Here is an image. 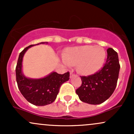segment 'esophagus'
<instances>
[{"mask_svg": "<svg viewBox=\"0 0 134 134\" xmlns=\"http://www.w3.org/2000/svg\"><path fill=\"white\" fill-rule=\"evenodd\" d=\"M74 76H75L74 74L72 72H70V78L73 77Z\"/></svg>", "mask_w": 134, "mask_h": 134, "instance_id": "obj_1", "label": "esophagus"}]
</instances>
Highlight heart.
Returning a JSON list of instances; mask_svg holds the SVG:
<instances>
[{"instance_id": "1", "label": "heart", "mask_w": 134, "mask_h": 134, "mask_svg": "<svg viewBox=\"0 0 134 134\" xmlns=\"http://www.w3.org/2000/svg\"><path fill=\"white\" fill-rule=\"evenodd\" d=\"M106 57L105 50L100 46H78L69 48L64 55L63 61L67 66L77 65L80 74L90 76L102 67Z\"/></svg>"}]
</instances>
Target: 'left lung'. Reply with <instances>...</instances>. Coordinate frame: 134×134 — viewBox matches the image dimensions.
I'll use <instances>...</instances> for the list:
<instances>
[{
    "mask_svg": "<svg viewBox=\"0 0 134 134\" xmlns=\"http://www.w3.org/2000/svg\"><path fill=\"white\" fill-rule=\"evenodd\" d=\"M120 68L118 53L109 48L103 67L94 74L81 76L82 84L76 90L80 100L91 104H99L107 100L116 88Z\"/></svg>",
    "mask_w": 134,
    "mask_h": 134,
    "instance_id": "8db88e82",
    "label": "left lung"
}]
</instances>
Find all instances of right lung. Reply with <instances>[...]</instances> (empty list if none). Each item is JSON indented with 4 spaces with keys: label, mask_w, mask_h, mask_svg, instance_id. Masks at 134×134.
<instances>
[{
    "label": "right lung",
    "mask_w": 134,
    "mask_h": 134,
    "mask_svg": "<svg viewBox=\"0 0 134 134\" xmlns=\"http://www.w3.org/2000/svg\"><path fill=\"white\" fill-rule=\"evenodd\" d=\"M44 43L48 42L40 43ZM35 45L28 46L20 53L16 68V81L20 92L28 102L36 106H45L55 100L61 85L69 81L70 74L69 72L64 74L52 72L40 79H31L24 76L22 70L23 57L30 48Z\"/></svg>",
    "instance_id": "obj_1"
}]
</instances>
